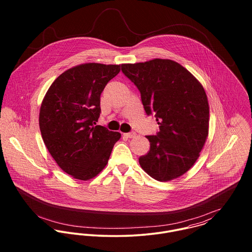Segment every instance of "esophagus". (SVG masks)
Segmentation results:
<instances>
[{
    "label": "esophagus",
    "instance_id": "1",
    "mask_svg": "<svg viewBox=\"0 0 252 252\" xmlns=\"http://www.w3.org/2000/svg\"><path fill=\"white\" fill-rule=\"evenodd\" d=\"M124 136H125V137H127V138L132 139V138H135V137L137 136V134H136L135 132H130V133H126V134H124Z\"/></svg>",
    "mask_w": 252,
    "mask_h": 252
}]
</instances>
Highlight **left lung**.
<instances>
[{"mask_svg":"<svg viewBox=\"0 0 252 252\" xmlns=\"http://www.w3.org/2000/svg\"><path fill=\"white\" fill-rule=\"evenodd\" d=\"M121 71L139 89L146 114H154L159 124L155 136H146L150 149L140 157L141 167L159 181L179 178L197 161L209 134L204 87L169 59L123 64Z\"/></svg>","mask_w":252,"mask_h":252,"instance_id":"left-lung-1","label":"left lung"}]
</instances>
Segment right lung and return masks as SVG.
<instances>
[{
	"instance_id": "1",
	"label": "right lung",
	"mask_w": 252,
	"mask_h": 252,
	"mask_svg": "<svg viewBox=\"0 0 252 252\" xmlns=\"http://www.w3.org/2000/svg\"><path fill=\"white\" fill-rule=\"evenodd\" d=\"M119 72L120 65H78L54 80L41 103L38 122L43 143L58 166L76 180L96 177L121 137L96 124L101 93Z\"/></svg>"
}]
</instances>
